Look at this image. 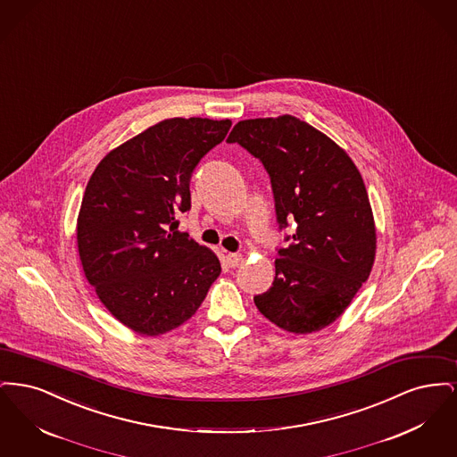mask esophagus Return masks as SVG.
<instances>
[{
  "mask_svg": "<svg viewBox=\"0 0 457 457\" xmlns=\"http://www.w3.org/2000/svg\"><path fill=\"white\" fill-rule=\"evenodd\" d=\"M226 262H228L229 267H238V265L243 263V255H239V253H228L226 255Z\"/></svg>",
  "mask_w": 457,
  "mask_h": 457,
  "instance_id": "esophagus-1",
  "label": "esophagus"
}]
</instances>
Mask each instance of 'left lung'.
Instances as JSON below:
<instances>
[{"label":"left lung","mask_w":457,"mask_h":457,"mask_svg":"<svg viewBox=\"0 0 457 457\" xmlns=\"http://www.w3.org/2000/svg\"><path fill=\"white\" fill-rule=\"evenodd\" d=\"M228 142L270 176L279 228L296 222L269 291L253 298L272 324L310 334L339 319L369 279L377 229L363 178L348 153L300 118L243 120Z\"/></svg>","instance_id":"obj_1"}]
</instances>
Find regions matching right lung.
<instances>
[{
    "mask_svg": "<svg viewBox=\"0 0 457 457\" xmlns=\"http://www.w3.org/2000/svg\"><path fill=\"white\" fill-rule=\"evenodd\" d=\"M229 120L170 118L103 157L77 218L88 283L109 313L142 336L195 315L220 274L218 255L178 231L190 211V176L220 144Z\"/></svg>",
    "mask_w": 457,
    "mask_h": 457,
    "instance_id": "1",
    "label": "right lung"
}]
</instances>
